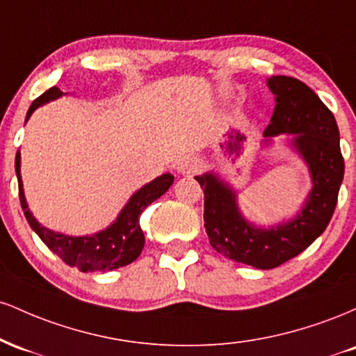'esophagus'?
Segmentation results:
<instances>
[{
	"mask_svg": "<svg viewBox=\"0 0 356 356\" xmlns=\"http://www.w3.org/2000/svg\"><path fill=\"white\" fill-rule=\"evenodd\" d=\"M175 170H177L179 174H184V175L197 172L199 161L195 157H182L181 161L177 162V165H175Z\"/></svg>",
	"mask_w": 356,
	"mask_h": 356,
	"instance_id": "34e87169",
	"label": "esophagus"
}]
</instances>
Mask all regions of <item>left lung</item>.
<instances>
[{
    "label": "left lung",
    "mask_w": 356,
    "mask_h": 356,
    "mask_svg": "<svg viewBox=\"0 0 356 356\" xmlns=\"http://www.w3.org/2000/svg\"><path fill=\"white\" fill-rule=\"evenodd\" d=\"M268 87L276 95L266 137L296 134V150L309 167L313 189L300 214L271 229H257L241 216L236 194L218 175H197L204 189V227L219 254L257 269H273L303 252L326 229L338 202L345 161L340 132L332 110L303 81L271 76Z\"/></svg>",
    "instance_id": "obj_1"
}]
</instances>
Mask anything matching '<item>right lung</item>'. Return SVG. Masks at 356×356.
<instances>
[{
	"mask_svg": "<svg viewBox=\"0 0 356 356\" xmlns=\"http://www.w3.org/2000/svg\"><path fill=\"white\" fill-rule=\"evenodd\" d=\"M61 92L56 87L40 95L33 104L30 105L26 113V120L33 113L35 108L47 102L58 99ZM15 170L18 177V191H19V202L24 212L28 224L31 226L40 239L47 244L48 248L60 257L68 266L76 268L81 273H93V271H112L120 266H127L132 261H136L144 248L145 238L140 229V216L149 207L155 199L161 197L167 192L174 182V175L164 174L157 177L155 181L149 182L147 186L137 191L130 197L127 206L122 209L115 222L107 227L105 231L97 232L93 236H81V238H73V236H65L60 232H53L47 227H43L33 218L30 209H28L26 199L23 194L22 175H19V152H16L15 159Z\"/></svg>",
	"mask_w": 356,
	"mask_h": 356,
	"instance_id": "add662e5",
	"label": "right lung"
}]
</instances>
